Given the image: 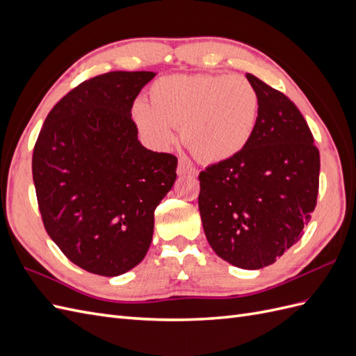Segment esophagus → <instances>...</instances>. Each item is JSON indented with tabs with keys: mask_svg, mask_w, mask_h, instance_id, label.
Returning <instances> with one entry per match:
<instances>
[{
	"mask_svg": "<svg viewBox=\"0 0 356 356\" xmlns=\"http://www.w3.org/2000/svg\"><path fill=\"white\" fill-rule=\"evenodd\" d=\"M177 174H178L179 177H182V175H195L196 170L193 169L188 163H186V161L179 160V161H178V168H177Z\"/></svg>",
	"mask_w": 356,
	"mask_h": 356,
	"instance_id": "obj_1",
	"label": "esophagus"
}]
</instances>
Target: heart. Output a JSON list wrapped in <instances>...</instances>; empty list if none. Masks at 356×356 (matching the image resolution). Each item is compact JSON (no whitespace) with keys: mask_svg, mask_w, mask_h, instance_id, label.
<instances>
[{"mask_svg":"<svg viewBox=\"0 0 356 356\" xmlns=\"http://www.w3.org/2000/svg\"><path fill=\"white\" fill-rule=\"evenodd\" d=\"M260 98L242 75H172L149 89V104L138 99L134 122L149 147L168 149L181 127L186 147L197 159L221 163L242 153L255 132Z\"/></svg>","mask_w":356,"mask_h":356,"instance_id":"b5f03b06","label":"heart"}]
</instances>
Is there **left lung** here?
I'll list each match as a JSON object with an SVG mask.
<instances>
[{"instance_id": "obj_1", "label": "left lung", "mask_w": 356, "mask_h": 356, "mask_svg": "<svg viewBox=\"0 0 356 356\" xmlns=\"http://www.w3.org/2000/svg\"><path fill=\"white\" fill-rule=\"evenodd\" d=\"M260 113L250 144L200 172L199 211L220 258L258 270L297 243L316 207L319 152L294 102L246 74Z\"/></svg>"}]
</instances>
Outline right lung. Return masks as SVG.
<instances>
[{"mask_svg":"<svg viewBox=\"0 0 356 356\" xmlns=\"http://www.w3.org/2000/svg\"><path fill=\"white\" fill-rule=\"evenodd\" d=\"M152 71H111L53 106L34 147L32 178L46 232L68 260L118 276L144 260L154 209L177 179L175 156L138 139L132 105Z\"/></svg>","mask_w":356,"mask_h":356,"instance_id":"right-lung-1","label":"right lung"}]
</instances>
